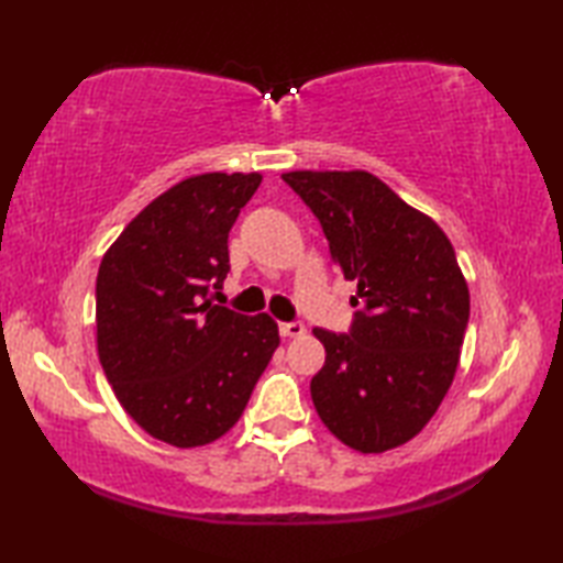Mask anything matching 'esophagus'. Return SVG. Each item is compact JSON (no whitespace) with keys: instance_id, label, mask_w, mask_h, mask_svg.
<instances>
[{"instance_id":"obj_1","label":"esophagus","mask_w":563,"mask_h":563,"mask_svg":"<svg viewBox=\"0 0 563 563\" xmlns=\"http://www.w3.org/2000/svg\"><path fill=\"white\" fill-rule=\"evenodd\" d=\"M280 333L285 339H297L305 333V324L302 321H285V324H280Z\"/></svg>"}]
</instances>
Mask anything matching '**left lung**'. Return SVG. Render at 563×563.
<instances>
[{"label": "left lung", "mask_w": 563, "mask_h": 563, "mask_svg": "<svg viewBox=\"0 0 563 563\" xmlns=\"http://www.w3.org/2000/svg\"><path fill=\"white\" fill-rule=\"evenodd\" d=\"M317 214L331 258L357 283L349 333L314 329L324 367L312 377L321 421L343 445L385 452L433 418L457 373L470 288L435 220L367 172H288Z\"/></svg>", "instance_id": "1"}]
</instances>
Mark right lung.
<instances>
[{"label": "right lung", "instance_id": "1", "mask_svg": "<svg viewBox=\"0 0 563 563\" xmlns=\"http://www.w3.org/2000/svg\"><path fill=\"white\" fill-rule=\"evenodd\" d=\"M261 174H198L154 198L103 254L97 349L115 399L152 438H222L278 349L268 314L206 300L230 271L227 236Z\"/></svg>", "mask_w": 563, "mask_h": 563}]
</instances>
